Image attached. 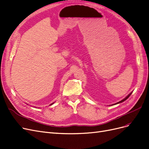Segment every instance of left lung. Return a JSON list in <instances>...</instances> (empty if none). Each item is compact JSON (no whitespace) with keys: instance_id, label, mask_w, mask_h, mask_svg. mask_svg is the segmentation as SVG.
<instances>
[{"instance_id":"1","label":"left lung","mask_w":149,"mask_h":149,"mask_svg":"<svg viewBox=\"0 0 149 149\" xmlns=\"http://www.w3.org/2000/svg\"><path fill=\"white\" fill-rule=\"evenodd\" d=\"M132 94V92L131 93H130V94L127 96H126L125 98H124L123 99V100H122V101H119V102H117V103H115V104H113V105H115V104H119V103H121V102H123V101H125V100H127V99L130 96V95Z\"/></svg>"}]
</instances>
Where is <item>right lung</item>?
<instances>
[{"instance_id":"1","label":"right lung","mask_w":149,"mask_h":149,"mask_svg":"<svg viewBox=\"0 0 149 149\" xmlns=\"http://www.w3.org/2000/svg\"><path fill=\"white\" fill-rule=\"evenodd\" d=\"M53 103H54V102H53ZM53 103H52V104H50V105H52V104H53Z\"/></svg>"}]
</instances>
